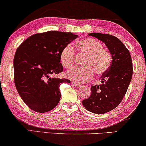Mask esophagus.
Here are the masks:
<instances>
[{"label":"esophagus","mask_w":146,"mask_h":146,"mask_svg":"<svg viewBox=\"0 0 146 146\" xmlns=\"http://www.w3.org/2000/svg\"><path fill=\"white\" fill-rule=\"evenodd\" d=\"M72 84L74 86V87H80V84H78V83H76V82H72Z\"/></svg>","instance_id":"obj_1"}]
</instances>
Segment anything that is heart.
Instances as JSON below:
<instances>
[{
    "label": "heart",
    "instance_id": "1",
    "mask_svg": "<svg viewBox=\"0 0 146 146\" xmlns=\"http://www.w3.org/2000/svg\"><path fill=\"white\" fill-rule=\"evenodd\" d=\"M77 49L81 53L87 55L84 59L83 68H74L66 74V76L78 83H84L93 78L94 73L102 76L110 67L112 56L109 50L104 48L100 41L91 38L78 40ZM76 52L71 44L66 45L60 54V60L65 68L69 69L75 64Z\"/></svg>",
    "mask_w": 146,
    "mask_h": 146
}]
</instances>
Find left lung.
Returning a JSON list of instances; mask_svg holds the SVG:
<instances>
[{
	"mask_svg": "<svg viewBox=\"0 0 146 146\" xmlns=\"http://www.w3.org/2000/svg\"><path fill=\"white\" fill-rule=\"evenodd\" d=\"M106 44L112 56L109 70L102 76V84L91 86V94L82 101L86 110L102 114L112 110L122 102L133 75L131 54L125 44L114 36L91 33Z\"/></svg>",
	"mask_w": 146,
	"mask_h": 146,
	"instance_id": "1",
	"label": "left lung"
}]
</instances>
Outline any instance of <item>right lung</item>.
Masks as SVG:
<instances>
[{"instance_id":"add662e5","label":"right lung","mask_w":146,"mask_h":146,"mask_svg":"<svg viewBox=\"0 0 146 146\" xmlns=\"http://www.w3.org/2000/svg\"><path fill=\"white\" fill-rule=\"evenodd\" d=\"M77 37L71 32L38 33L17 48L13 59L14 82L21 99L32 110L47 112L58 104L59 86L70 80L52 76L63 72L61 52Z\"/></svg>"}]
</instances>
